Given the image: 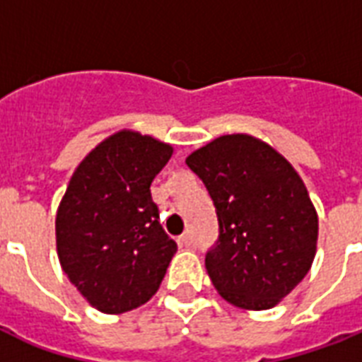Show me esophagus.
Wrapping results in <instances>:
<instances>
[{
	"label": "esophagus",
	"mask_w": 362,
	"mask_h": 362,
	"mask_svg": "<svg viewBox=\"0 0 362 362\" xmlns=\"http://www.w3.org/2000/svg\"><path fill=\"white\" fill-rule=\"evenodd\" d=\"M178 244H180V246H186V247L192 246L193 244L192 233H184V235H180V237H178Z\"/></svg>",
	"instance_id": "34e87169"
}]
</instances>
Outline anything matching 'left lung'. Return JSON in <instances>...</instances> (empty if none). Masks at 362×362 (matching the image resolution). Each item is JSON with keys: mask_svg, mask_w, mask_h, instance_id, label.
<instances>
[{"mask_svg": "<svg viewBox=\"0 0 362 362\" xmlns=\"http://www.w3.org/2000/svg\"><path fill=\"white\" fill-rule=\"evenodd\" d=\"M214 201L220 235L204 257L227 303L267 310L308 274L317 214L284 156L252 135H223L186 159Z\"/></svg>", "mask_w": 362, "mask_h": 362, "instance_id": "left-lung-1", "label": "left lung"}]
</instances>
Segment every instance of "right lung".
Wrapping results in <instances>:
<instances>
[{
	"label": "right lung",
	"mask_w": 362,
	"mask_h": 362,
	"mask_svg": "<svg viewBox=\"0 0 362 362\" xmlns=\"http://www.w3.org/2000/svg\"><path fill=\"white\" fill-rule=\"evenodd\" d=\"M170 156V144L124 129L71 176L56 214L58 257L71 284L103 314L148 303L176 253L150 193Z\"/></svg>",
	"instance_id": "add662e5"
}]
</instances>
